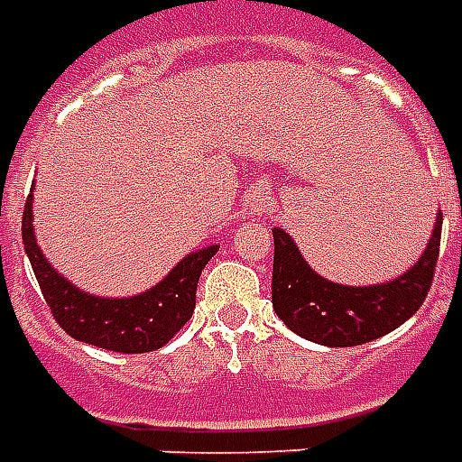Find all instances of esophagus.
I'll use <instances>...</instances> for the list:
<instances>
[{"label": "esophagus", "mask_w": 462, "mask_h": 462, "mask_svg": "<svg viewBox=\"0 0 462 462\" xmlns=\"http://www.w3.org/2000/svg\"><path fill=\"white\" fill-rule=\"evenodd\" d=\"M245 205L252 215H262L266 210H272L274 205V196H272V188L266 183H254V186L247 190V198H245Z\"/></svg>", "instance_id": "esophagus-1"}]
</instances>
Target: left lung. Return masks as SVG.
Returning <instances> with one entry per match:
<instances>
[{"mask_svg":"<svg viewBox=\"0 0 462 462\" xmlns=\"http://www.w3.org/2000/svg\"><path fill=\"white\" fill-rule=\"evenodd\" d=\"M440 225L443 213L439 210L419 262L404 274L370 286H347L320 276L303 259L291 235L274 227L272 303L276 316L296 336L328 347H353L387 336L421 309L431 289Z\"/></svg>","mask_w":462,"mask_h":462,"instance_id":"8db88e82","label":"left lung"}]
</instances>
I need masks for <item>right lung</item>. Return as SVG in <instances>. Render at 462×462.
<instances>
[{
  "label": "right lung",
  "mask_w": 462,
  "mask_h": 462,
  "mask_svg": "<svg viewBox=\"0 0 462 462\" xmlns=\"http://www.w3.org/2000/svg\"><path fill=\"white\" fill-rule=\"evenodd\" d=\"M22 240L58 326L80 343L126 355L159 350L186 326L196 309L200 272L220 249V245H208L190 252L162 282L134 296H95L78 289L41 252L33 232V188L23 208Z\"/></svg>",
  "instance_id": "right-lung-1"
}]
</instances>
